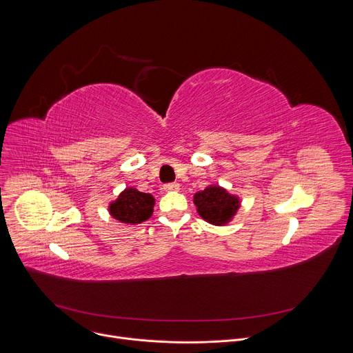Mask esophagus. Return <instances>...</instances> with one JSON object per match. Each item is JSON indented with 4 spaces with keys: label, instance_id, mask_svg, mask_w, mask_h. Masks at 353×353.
<instances>
[{
    "label": "esophagus",
    "instance_id": "34e87169",
    "mask_svg": "<svg viewBox=\"0 0 353 353\" xmlns=\"http://www.w3.org/2000/svg\"><path fill=\"white\" fill-rule=\"evenodd\" d=\"M165 191H179L180 190V184L179 183H168L165 184Z\"/></svg>",
    "mask_w": 353,
    "mask_h": 353
}]
</instances>
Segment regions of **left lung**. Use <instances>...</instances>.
Wrapping results in <instances>:
<instances>
[{"label":"left lung","instance_id":"1","mask_svg":"<svg viewBox=\"0 0 353 353\" xmlns=\"http://www.w3.org/2000/svg\"><path fill=\"white\" fill-rule=\"evenodd\" d=\"M194 204L204 221L215 226H225L240 208V199L219 185H208L194 194Z\"/></svg>","mask_w":353,"mask_h":353}]
</instances>
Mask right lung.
Wrapping results in <instances>:
<instances>
[{
	"label": "right lung",
	"mask_w": 353,
	"mask_h": 353,
	"mask_svg": "<svg viewBox=\"0 0 353 353\" xmlns=\"http://www.w3.org/2000/svg\"><path fill=\"white\" fill-rule=\"evenodd\" d=\"M155 198L137 188H125L119 198L109 205L110 215L127 225H137L148 221L154 214Z\"/></svg>",
	"instance_id": "right-lung-1"
}]
</instances>
